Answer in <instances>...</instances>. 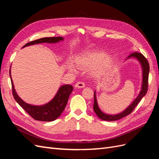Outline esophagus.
I'll return each mask as SVG.
<instances>
[{"label": "esophagus", "instance_id": "esophagus-1", "mask_svg": "<svg viewBox=\"0 0 159 159\" xmlns=\"http://www.w3.org/2000/svg\"><path fill=\"white\" fill-rule=\"evenodd\" d=\"M85 84L82 81H79L78 83H76L75 84V87L76 88H83L84 87Z\"/></svg>", "mask_w": 159, "mask_h": 159}]
</instances>
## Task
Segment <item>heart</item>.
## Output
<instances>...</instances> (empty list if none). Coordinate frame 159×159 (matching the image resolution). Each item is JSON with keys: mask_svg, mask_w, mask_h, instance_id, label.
Masks as SVG:
<instances>
[{"mask_svg": "<svg viewBox=\"0 0 159 159\" xmlns=\"http://www.w3.org/2000/svg\"><path fill=\"white\" fill-rule=\"evenodd\" d=\"M105 54L103 52H91L83 54L76 59V63L80 68H91L99 65L95 73L101 75L107 71L112 64V58L110 57H105ZM72 68V66H71Z\"/></svg>", "mask_w": 159, "mask_h": 159, "instance_id": "heart-1", "label": "heart"}]
</instances>
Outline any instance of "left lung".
Returning a JSON list of instances; mask_svg holds the SVG:
<instances>
[{
	"mask_svg": "<svg viewBox=\"0 0 159 159\" xmlns=\"http://www.w3.org/2000/svg\"><path fill=\"white\" fill-rule=\"evenodd\" d=\"M136 58L139 60L140 62L142 67V76H143V80H142V90L140 93L139 95L138 96L137 98L134 101V102L129 105V106L126 108V109L121 112L119 114L117 115H108L105 114V113H103L100 110V109L98 107V105H97V99H96V93L95 91L94 92V105H93V110L95 112L97 116H98L100 119L105 120V121H116L120 120L123 117L127 116L128 115L131 113L135 107L137 106L138 103L140 102V100L142 99V97L145 96L148 91V75H149V70H150V66H149V63L148 62L147 59H146L144 55L141 54L140 52H133L132 54H130L128 58Z\"/></svg>",
	"mask_w": 159,
	"mask_h": 159,
	"instance_id": "obj_1",
	"label": "left lung"
}]
</instances>
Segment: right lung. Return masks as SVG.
<instances>
[{
    "label": "right lung",
    "mask_w": 159,
    "mask_h": 159,
    "mask_svg": "<svg viewBox=\"0 0 159 159\" xmlns=\"http://www.w3.org/2000/svg\"><path fill=\"white\" fill-rule=\"evenodd\" d=\"M60 40H63L62 37H51L43 38L26 43L23 48L30 46V45L41 43H56ZM12 84V93L15 101L19 103L24 110L28 114L35 120L42 121H54L61 115L64 110L65 107L67 104L68 97L73 90V87L70 84H65L60 87L57 94L50 102L41 106H35L26 103L20 98L15 92L13 80L11 79V70H9Z\"/></svg>",
    "instance_id": "right-lung-1"
}]
</instances>
